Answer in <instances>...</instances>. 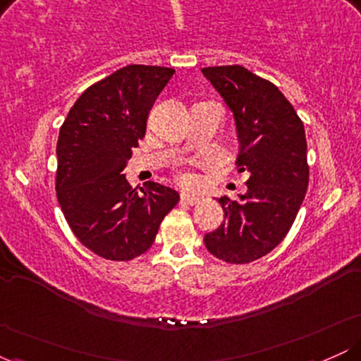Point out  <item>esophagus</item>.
<instances>
[{
  "mask_svg": "<svg viewBox=\"0 0 361 361\" xmlns=\"http://www.w3.org/2000/svg\"><path fill=\"white\" fill-rule=\"evenodd\" d=\"M181 200L185 202V204H188V205H195V204H198V200H200V198L197 197V195H193V193H181Z\"/></svg>",
  "mask_w": 361,
  "mask_h": 361,
  "instance_id": "esophagus-1",
  "label": "esophagus"
}]
</instances>
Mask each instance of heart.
I'll return each instance as SVG.
<instances>
[{"instance_id": "1", "label": "heart", "mask_w": 361, "mask_h": 361, "mask_svg": "<svg viewBox=\"0 0 361 361\" xmlns=\"http://www.w3.org/2000/svg\"><path fill=\"white\" fill-rule=\"evenodd\" d=\"M181 181H183V183H192V181H193V176H190V175H183V176H181Z\"/></svg>"}]
</instances>
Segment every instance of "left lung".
<instances>
[{
    "mask_svg": "<svg viewBox=\"0 0 361 361\" xmlns=\"http://www.w3.org/2000/svg\"><path fill=\"white\" fill-rule=\"evenodd\" d=\"M233 111L239 171L250 173L238 200L217 198L224 221L204 243L226 263H250L275 250L295 221L309 185L304 123L270 81L243 66L202 69Z\"/></svg>",
    "mask_w": 361,
    "mask_h": 361,
    "instance_id": "8db88e82",
    "label": "left lung"
}]
</instances>
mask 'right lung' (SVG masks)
Listing matches in <instances>:
<instances>
[{
  "instance_id": "add662e5",
  "label": "right lung",
  "mask_w": 361,
  "mask_h": 361,
  "mask_svg": "<svg viewBox=\"0 0 361 361\" xmlns=\"http://www.w3.org/2000/svg\"><path fill=\"white\" fill-rule=\"evenodd\" d=\"M173 74L161 66H126L90 86L59 130L57 200L74 235L102 258L128 261L146 252L180 200L169 186L132 188L122 175Z\"/></svg>"
}]
</instances>
